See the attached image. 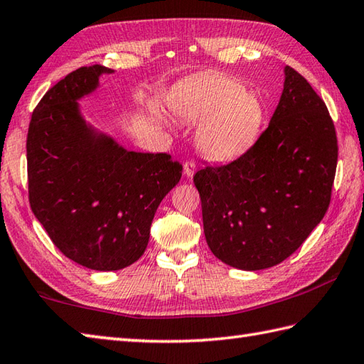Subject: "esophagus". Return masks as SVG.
<instances>
[{
    "mask_svg": "<svg viewBox=\"0 0 364 364\" xmlns=\"http://www.w3.org/2000/svg\"><path fill=\"white\" fill-rule=\"evenodd\" d=\"M183 172L188 178H191L192 175L196 173V162L194 161H186L183 164Z\"/></svg>",
    "mask_w": 364,
    "mask_h": 364,
    "instance_id": "34e87169",
    "label": "esophagus"
}]
</instances>
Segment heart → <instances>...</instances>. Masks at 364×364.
<instances>
[{
  "mask_svg": "<svg viewBox=\"0 0 364 364\" xmlns=\"http://www.w3.org/2000/svg\"><path fill=\"white\" fill-rule=\"evenodd\" d=\"M183 122L198 123L196 141L205 156L231 161L257 142L264 122L261 100L247 92L242 81L213 73L194 81L172 100Z\"/></svg>",
  "mask_w": 364,
  "mask_h": 364,
  "instance_id": "1",
  "label": "heart"
}]
</instances>
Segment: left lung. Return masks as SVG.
I'll return each instance as SVG.
<instances>
[{"mask_svg": "<svg viewBox=\"0 0 364 364\" xmlns=\"http://www.w3.org/2000/svg\"><path fill=\"white\" fill-rule=\"evenodd\" d=\"M338 139L326 103L304 76L284 68L283 94L269 127L230 164L194 175L208 247L225 264H280L327 213Z\"/></svg>", "mask_w": 364, "mask_h": 364, "instance_id": "obj_1", "label": "left lung"}]
</instances>
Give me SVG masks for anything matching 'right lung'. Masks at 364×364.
<instances>
[{"label": "right lung", "mask_w": 364, "mask_h": 364, "mask_svg": "<svg viewBox=\"0 0 364 364\" xmlns=\"http://www.w3.org/2000/svg\"><path fill=\"white\" fill-rule=\"evenodd\" d=\"M112 73L81 67L46 92L26 139L29 205L53 244L94 270H119L142 257L159 203L181 178L167 153H137L98 133L78 100Z\"/></svg>", "instance_id": "add662e5"}]
</instances>
